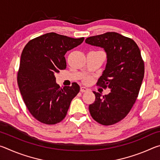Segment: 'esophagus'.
Listing matches in <instances>:
<instances>
[{"label": "esophagus", "instance_id": "esophagus-1", "mask_svg": "<svg viewBox=\"0 0 160 160\" xmlns=\"http://www.w3.org/2000/svg\"><path fill=\"white\" fill-rule=\"evenodd\" d=\"M88 90H89V89L85 88V87H81V88H80V92H87V91H88Z\"/></svg>", "mask_w": 160, "mask_h": 160}]
</instances>
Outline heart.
Listing matches in <instances>:
<instances>
[{"label": "heart", "instance_id": "heart-1", "mask_svg": "<svg viewBox=\"0 0 160 160\" xmlns=\"http://www.w3.org/2000/svg\"><path fill=\"white\" fill-rule=\"evenodd\" d=\"M90 80H91V78H90V77H88V78H85V81H86V82H90Z\"/></svg>", "mask_w": 160, "mask_h": 160}]
</instances>
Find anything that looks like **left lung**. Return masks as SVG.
<instances>
[{
    "mask_svg": "<svg viewBox=\"0 0 160 160\" xmlns=\"http://www.w3.org/2000/svg\"><path fill=\"white\" fill-rule=\"evenodd\" d=\"M85 42L107 52V66L97 85L111 89L104 96L93 92L95 101L89 105V110L97 122L113 125L128 115L136 101L144 78V61L136 43L116 32L90 37Z\"/></svg>",
    "mask_w": 160,
    "mask_h": 160,
    "instance_id": "1",
    "label": "left lung"
}]
</instances>
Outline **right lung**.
Wrapping results in <instances>:
<instances>
[{
    "instance_id": "right-lung-1",
    "label": "right lung",
    "mask_w": 160,
    "mask_h": 160,
    "mask_svg": "<svg viewBox=\"0 0 160 160\" xmlns=\"http://www.w3.org/2000/svg\"><path fill=\"white\" fill-rule=\"evenodd\" d=\"M84 39L51 32L30 40L23 48L18 72V87L29 113L41 123L52 125L61 122L72 99L80 92L76 82L60 88L54 75L66 68L65 54Z\"/></svg>"
}]
</instances>
